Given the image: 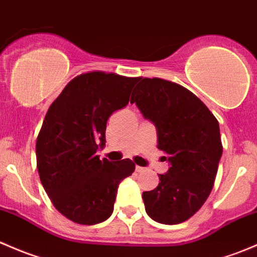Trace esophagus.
Returning a JSON list of instances; mask_svg holds the SVG:
<instances>
[{
	"instance_id": "esophagus-1",
	"label": "esophagus",
	"mask_w": 257,
	"mask_h": 257,
	"mask_svg": "<svg viewBox=\"0 0 257 257\" xmlns=\"http://www.w3.org/2000/svg\"><path fill=\"white\" fill-rule=\"evenodd\" d=\"M136 170H137V172H144L145 171L144 167H142V166H136Z\"/></svg>"
}]
</instances>
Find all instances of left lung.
<instances>
[{
  "instance_id": "left-lung-1",
  "label": "left lung",
  "mask_w": 257,
  "mask_h": 257,
  "mask_svg": "<svg viewBox=\"0 0 257 257\" xmlns=\"http://www.w3.org/2000/svg\"><path fill=\"white\" fill-rule=\"evenodd\" d=\"M139 81L131 103L155 125L170 164L158 187L143 192L145 210L158 223L180 224L203 206L214 185L223 154L219 123L187 88L156 77Z\"/></svg>"
}]
</instances>
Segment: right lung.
Listing matches in <instances>:
<instances>
[{
    "instance_id": "right-lung-1",
    "label": "right lung",
    "mask_w": 257,
    "mask_h": 257,
    "mask_svg": "<svg viewBox=\"0 0 257 257\" xmlns=\"http://www.w3.org/2000/svg\"><path fill=\"white\" fill-rule=\"evenodd\" d=\"M137 77L94 71L70 81L51 103L37 139V167L54 207L93 225L110 217L120 181L136 165L97 155L106 147L109 115L128 104Z\"/></svg>"
}]
</instances>
